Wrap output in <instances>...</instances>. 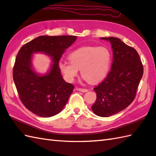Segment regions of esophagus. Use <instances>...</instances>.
<instances>
[{
    "instance_id": "34e87169",
    "label": "esophagus",
    "mask_w": 156,
    "mask_h": 156,
    "mask_svg": "<svg viewBox=\"0 0 156 156\" xmlns=\"http://www.w3.org/2000/svg\"><path fill=\"white\" fill-rule=\"evenodd\" d=\"M76 90H79V91L83 92V93L88 91V89H83V88H76Z\"/></svg>"
}]
</instances>
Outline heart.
<instances>
[{
    "label": "heart",
    "instance_id": "heart-1",
    "mask_svg": "<svg viewBox=\"0 0 156 156\" xmlns=\"http://www.w3.org/2000/svg\"><path fill=\"white\" fill-rule=\"evenodd\" d=\"M69 61H61L58 68L66 80L72 82L78 74L90 83L103 80L109 72L112 55L106 46H84L69 55Z\"/></svg>",
    "mask_w": 156,
    "mask_h": 156
}]
</instances>
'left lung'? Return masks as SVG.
Listing matches in <instances>:
<instances>
[{"label":"left lung","instance_id":"1","mask_svg":"<svg viewBox=\"0 0 156 156\" xmlns=\"http://www.w3.org/2000/svg\"><path fill=\"white\" fill-rule=\"evenodd\" d=\"M111 44L113 58L110 72L96 86L97 98L91 108L102 117L117 114L133 101L143 75V66L137 51L117 37H101Z\"/></svg>","mask_w":156,"mask_h":156}]
</instances>
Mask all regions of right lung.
<instances>
[{
    "label": "right lung",
    "mask_w": 156,
    "mask_h": 156,
    "mask_svg": "<svg viewBox=\"0 0 156 156\" xmlns=\"http://www.w3.org/2000/svg\"><path fill=\"white\" fill-rule=\"evenodd\" d=\"M76 39L73 35L39 36L19 50L13 69V81L22 104L34 114L52 117L66 106L74 86L63 80L58 61ZM34 52H44L53 58L48 74L39 76L32 70L31 58Z\"/></svg>",
    "instance_id": "obj_1"
}]
</instances>
